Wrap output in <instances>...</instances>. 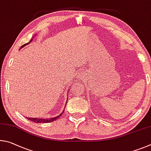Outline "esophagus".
<instances>
[{
  "label": "esophagus",
  "instance_id": "esophagus-1",
  "mask_svg": "<svg viewBox=\"0 0 151 151\" xmlns=\"http://www.w3.org/2000/svg\"><path fill=\"white\" fill-rule=\"evenodd\" d=\"M80 78H81V75H80Z\"/></svg>",
  "mask_w": 151,
  "mask_h": 151
}]
</instances>
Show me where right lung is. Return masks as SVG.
Listing matches in <instances>:
<instances>
[{"label":"right lung","instance_id":"right-lung-1","mask_svg":"<svg viewBox=\"0 0 151 151\" xmlns=\"http://www.w3.org/2000/svg\"><path fill=\"white\" fill-rule=\"evenodd\" d=\"M30 42H32V40H30ZM30 42H28V43H26V44H24V45H22V46L20 47V48H22V47H23L24 46H25L26 45H27V44H28L29 43H30ZM63 111H64V109L63 110V111H62V113H61L60 115H58V116H56V117H54V118H50V119H42V118H32V117H26V118H28V120H30L31 121H33V122H34V123H50V122H52V121H55V120H57L58 118H59L61 115H62V114H63Z\"/></svg>","mask_w":151,"mask_h":151}]
</instances>
